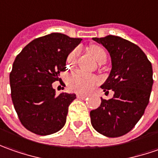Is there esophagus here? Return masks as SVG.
I'll return each mask as SVG.
<instances>
[{
    "mask_svg": "<svg viewBox=\"0 0 158 158\" xmlns=\"http://www.w3.org/2000/svg\"><path fill=\"white\" fill-rule=\"evenodd\" d=\"M88 96L86 95V94H77V98L78 99H82V100H85V99H86Z\"/></svg>",
    "mask_w": 158,
    "mask_h": 158,
    "instance_id": "34e87169",
    "label": "esophagus"
}]
</instances>
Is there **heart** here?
Returning <instances> with one entry per match:
<instances>
[{
  "label": "heart",
  "mask_w": 158,
  "mask_h": 158,
  "mask_svg": "<svg viewBox=\"0 0 158 158\" xmlns=\"http://www.w3.org/2000/svg\"><path fill=\"white\" fill-rule=\"evenodd\" d=\"M90 54L98 63L106 60V53L102 47L99 45H92L88 49ZM79 51L75 49L71 52L67 57V64L72 66L76 62L77 57L79 56ZM99 82V79L92 74L85 73L81 71H75L71 73L67 78L66 84L68 89L74 93L78 94H86L94 87V85Z\"/></svg>",
  "instance_id": "b5f03b06"
}]
</instances>
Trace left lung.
Wrapping results in <instances>:
<instances>
[{
  "instance_id": "left-lung-1",
  "label": "left lung",
  "mask_w": 158,
  "mask_h": 158,
  "mask_svg": "<svg viewBox=\"0 0 158 158\" xmlns=\"http://www.w3.org/2000/svg\"><path fill=\"white\" fill-rule=\"evenodd\" d=\"M109 52L112 70L101 87L114 97L101 98V106L90 112L91 123L97 132L107 137L128 133L138 123L150 101L153 85L152 65L136 44L116 35L94 37Z\"/></svg>"
}]
</instances>
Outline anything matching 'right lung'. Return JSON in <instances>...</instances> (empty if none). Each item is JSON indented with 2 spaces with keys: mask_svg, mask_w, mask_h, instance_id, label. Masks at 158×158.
Returning a JSON list of instances; mask_svg holds the SVG:
<instances>
[{
  "mask_svg": "<svg viewBox=\"0 0 158 158\" xmlns=\"http://www.w3.org/2000/svg\"><path fill=\"white\" fill-rule=\"evenodd\" d=\"M81 40L52 33L30 42L15 57L9 74L11 98L20 122L32 133L47 135L64 126L76 94L57 95L52 83L60 81L69 53Z\"/></svg>",
  "mask_w": 158,
  "mask_h": 158,
  "instance_id": "right-lung-1",
  "label": "right lung"
}]
</instances>
